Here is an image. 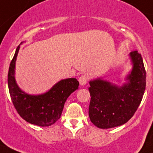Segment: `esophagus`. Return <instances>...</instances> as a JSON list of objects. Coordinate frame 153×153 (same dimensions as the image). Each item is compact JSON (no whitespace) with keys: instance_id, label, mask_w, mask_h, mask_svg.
<instances>
[{"instance_id":"esophagus-1","label":"esophagus","mask_w":153,"mask_h":153,"mask_svg":"<svg viewBox=\"0 0 153 153\" xmlns=\"http://www.w3.org/2000/svg\"><path fill=\"white\" fill-rule=\"evenodd\" d=\"M79 82L80 86H85L86 84V83H87V78L85 76H81L79 78Z\"/></svg>"}]
</instances>
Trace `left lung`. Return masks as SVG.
<instances>
[{
    "mask_svg": "<svg viewBox=\"0 0 153 153\" xmlns=\"http://www.w3.org/2000/svg\"><path fill=\"white\" fill-rule=\"evenodd\" d=\"M132 70L121 86L102 77L89 82L90 93L89 117L100 129L120 126L127 123L140 106L146 90V70L141 54L135 51L129 54Z\"/></svg>",
    "mask_w": 153,
    "mask_h": 153,
    "instance_id": "8db88e82",
    "label": "left lung"
}]
</instances>
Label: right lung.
Returning <instances> with one entry per match:
<instances>
[{"mask_svg": "<svg viewBox=\"0 0 153 153\" xmlns=\"http://www.w3.org/2000/svg\"><path fill=\"white\" fill-rule=\"evenodd\" d=\"M21 44L16 49L8 71L10 98L17 113L27 122L39 126H49L60 118L65 102L71 93L77 90L79 82L76 78L61 79L48 91L38 95L23 91L15 79L16 60Z\"/></svg>", "mask_w": 153, "mask_h": 153, "instance_id": "add662e5", "label": "right lung"}]
</instances>
